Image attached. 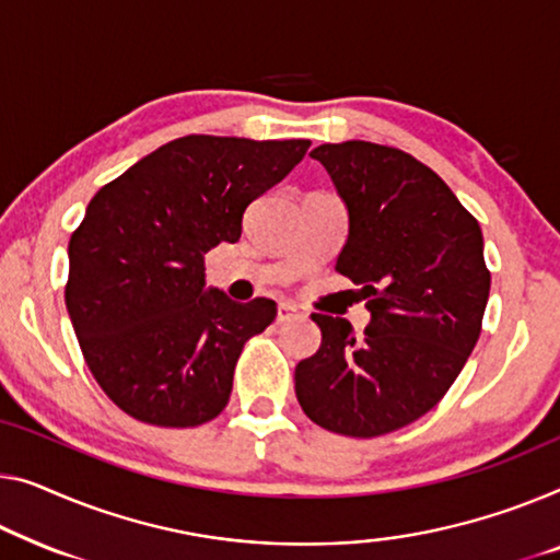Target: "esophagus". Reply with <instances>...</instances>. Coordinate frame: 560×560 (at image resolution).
Returning a JSON list of instances; mask_svg holds the SVG:
<instances>
[{"label":"esophagus","instance_id":"34e87169","mask_svg":"<svg viewBox=\"0 0 560 560\" xmlns=\"http://www.w3.org/2000/svg\"><path fill=\"white\" fill-rule=\"evenodd\" d=\"M302 314H304V312H302V308H299L296 304L281 302V304H279V312H277V322H279V324L291 322V319H296V316H302Z\"/></svg>","mask_w":560,"mask_h":560}]
</instances>
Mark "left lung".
I'll use <instances>...</instances> for the list:
<instances>
[{"label": "left lung", "mask_w": 560, "mask_h": 560, "mask_svg": "<svg viewBox=\"0 0 560 560\" xmlns=\"http://www.w3.org/2000/svg\"><path fill=\"white\" fill-rule=\"evenodd\" d=\"M347 206L337 271L360 283L364 337L341 316L312 314L316 354L296 364L308 420L377 438L430 412L470 357L490 294L482 231L428 165L397 148L347 140L314 148Z\"/></svg>", "instance_id": "1"}]
</instances>
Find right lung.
I'll return each instance as SVG.
<instances>
[{
	"label": "right lung",
	"instance_id": "add662e5",
	"mask_svg": "<svg viewBox=\"0 0 560 560\" xmlns=\"http://www.w3.org/2000/svg\"><path fill=\"white\" fill-rule=\"evenodd\" d=\"M308 140L188 136L100 188L72 233L65 302L85 362L122 412L196 428L229 405L244 341L277 316L206 287L203 256L236 244L244 213Z\"/></svg>",
	"mask_w": 560,
	"mask_h": 560
}]
</instances>
